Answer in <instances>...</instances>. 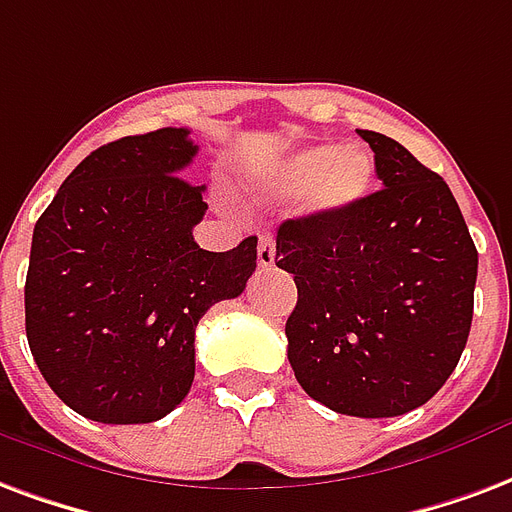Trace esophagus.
<instances>
[{
    "instance_id": "obj_1",
    "label": "esophagus",
    "mask_w": 512,
    "mask_h": 512,
    "mask_svg": "<svg viewBox=\"0 0 512 512\" xmlns=\"http://www.w3.org/2000/svg\"><path fill=\"white\" fill-rule=\"evenodd\" d=\"M276 260V244L271 236L260 238V244H257V263L263 268H271Z\"/></svg>"
}]
</instances>
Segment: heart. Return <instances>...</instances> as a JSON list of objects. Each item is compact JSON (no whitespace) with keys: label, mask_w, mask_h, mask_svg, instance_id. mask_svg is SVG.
<instances>
[{"label":"heart","mask_w":512,"mask_h":512,"mask_svg":"<svg viewBox=\"0 0 512 512\" xmlns=\"http://www.w3.org/2000/svg\"><path fill=\"white\" fill-rule=\"evenodd\" d=\"M372 160L355 146L320 143L268 165L263 187L279 200L304 198L312 214H342L372 192Z\"/></svg>","instance_id":"obj_1"}]
</instances>
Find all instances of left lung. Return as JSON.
I'll use <instances>...</instances> for the list:
<instances>
[{
  "label": "left lung",
  "instance_id": "left-lung-1",
  "mask_svg": "<svg viewBox=\"0 0 512 512\" xmlns=\"http://www.w3.org/2000/svg\"><path fill=\"white\" fill-rule=\"evenodd\" d=\"M380 192L342 214L287 219L276 266L293 274L287 358L314 401L393 418L445 385L467 347L478 249L434 170L388 135L358 130Z\"/></svg>",
  "mask_w": 512,
  "mask_h": 512
}]
</instances>
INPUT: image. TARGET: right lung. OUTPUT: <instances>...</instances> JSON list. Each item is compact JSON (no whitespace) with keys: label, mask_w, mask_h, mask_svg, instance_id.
Instances as JSON below:
<instances>
[{"label":"right lung","mask_w":512,"mask_h":512,"mask_svg":"<svg viewBox=\"0 0 512 512\" xmlns=\"http://www.w3.org/2000/svg\"><path fill=\"white\" fill-rule=\"evenodd\" d=\"M198 146L162 127L92 151L37 219L26 339L59 399L97 423L165 418L195 380V328L244 293L257 238L206 252L192 227L206 187L181 170Z\"/></svg>","instance_id":"obj_1"}]
</instances>
